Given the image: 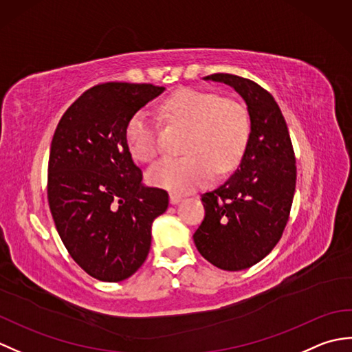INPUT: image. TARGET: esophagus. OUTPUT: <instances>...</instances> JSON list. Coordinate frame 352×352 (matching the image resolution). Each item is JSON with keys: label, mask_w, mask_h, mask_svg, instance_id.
<instances>
[{"label": "esophagus", "mask_w": 352, "mask_h": 352, "mask_svg": "<svg viewBox=\"0 0 352 352\" xmlns=\"http://www.w3.org/2000/svg\"><path fill=\"white\" fill-rule=\"evenodd\" d=\"M183 201V197L177 195V193H170V204H178Z\"/></svg>", "instance_id": "esophagus-1"}]
</instances>
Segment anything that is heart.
Masks as SVG:
<instances>
[{
    "label": "heart",
    "instance_id": "1",
    "mask_svg": "<svg viewBox=\"0 0 352 352\" xmlns=\"http://www.w3.org/2000/svg\"><path fill=\"white\" fill-rule=\"evenodd\" d=\"M162 113L170 122L190 126L180 159H164L148 170V182L177 193L204 186L212 174H227L248 145L251 118L242 102L222 100L219 95L182 89L162 104ZM125 140L131 155L151 162L160 153L157 124L145 110L134 113L125 129Z\"/></svg>",
    "mask_w": 352,
    "mask_h": 352
}]
</instances>
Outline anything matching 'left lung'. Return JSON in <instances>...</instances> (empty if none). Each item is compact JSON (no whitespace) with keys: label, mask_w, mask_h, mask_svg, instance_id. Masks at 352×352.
Segmentation results:
<instances>
[{"label":"left lung","mask_w":352,"mask_h":352,"mask_svg":"<svg viewBox=\"0 0 352 352\" xmlns=\"http://www.w3.org/2000/svg\"><path fill=\"white\" fill-rule=\"evenodd\" d=\"M204 80L226 83L242 96L251 134L234 174L201 197L206 214L193 242L216 267L242 271L263 260L286 228L296 184L295 153L278 104L266 89L233 74Z\"/></svg>","instance_id":"obj_1"}]
</instances>
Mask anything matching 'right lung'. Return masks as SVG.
Returning a JSON list of instances; mask_svg holds the SVG:
<instances>
[{
    "instance_id": "obj_1",
    "label": "right lung",
    "mask_w": 352,
    "mask_h": 352,
    "mask_svg": "<svg viewBox=\"0 0 352 352\" xmlns=\"http://www.w3.org/2000/svg\"><path fill=\"white\" fill-rule=\"evenodd\" d=\"M164 91L102 83L65 111L51 142L48 203L65 248L91 276L118 283L144 265L168 192L142 184L126 146L130 118Z\"/></svg>"
}]
</instances>
